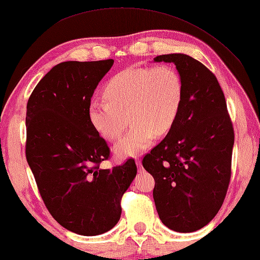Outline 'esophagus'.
<instances>
[{"label": "esophagus", "instance_id": "34e87169", "mask_svg": "<svg viewBox=\"0 0 260 260\" xmlns=\"http://www.w3.org/2000/svg\"><path fill=\"white\" fill-rule=\"evenodd\" d=\"M135 164H137V166H138V170H139V172H141V171H144V168H142V166H141V161H140V159H137L135 160Z\"/></svg>", "mask_w": 260, "mask_h": 260}]
</instances>
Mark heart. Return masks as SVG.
Wrapping results in <instances>:
<instances>
[{"label":"heart","instance_id":"1","mask_svg":"<svg viewBox=\"0 0 260 260\" xmlns=\"http://www.w3.org/2000/svg\"><path fill=\"white\" fill-rule=\"evenodd\" d=\"M106 100L89 102L88 115L94 128L107 140L125 137L115 145L119 158L134 156L152 144L154 135H165L177 121L184 100V85L171 64L129 67L107 82Z\"/></svg>","mask_w":260,"mask_h":260}]
</instances>
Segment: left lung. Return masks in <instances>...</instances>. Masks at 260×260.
Wrapping results in <instances>:
<instances>
[{
	"label": "left lung",
	"mask_w": 260,
	"mask_h": 260,
	"mask_svg": "<svg viewBox=\"0 0 260 260\" xmlns=\"http://www.w3.org/2000/svg\"><path fill=\"white\" fill-rule=\"evenodd\" d=\"M184 85V100L174 126L142 159L153 175L160 220L177 232H194L220 210L231 179L235 132L217 78L185 54H166Z\"/></svg>",
	"instance_id": "obj_1"
}]
</instances>
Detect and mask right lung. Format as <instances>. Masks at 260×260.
<instances>
[{
    "instance_id": "add662e5",
    "label": "right lung",
    "mask_w": 260,
    "mask_h": 260,
    "mask_svg": "<svg viewBox=\"0 0 260 260\" xmlns=\"http://www.w3.org/2000/svg\"><path fill=\"white\" fill-rule=\"evenodd\" d=\"M114 60L53 67L27 104L25 158L47 210L64 229L98 236L114 228L137 175L134 159L102 170L109 147L89 120L90 99Z\"/></svg>"
}]
</instances>
